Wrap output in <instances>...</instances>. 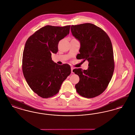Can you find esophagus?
<instances>
[{
	"instance_id": "1",
	"label": "esophagus",
	"mask_w": 135,
	"mask_h": 135,
	"mask_svg": "<svg viewBox=\"0 0 135 135\" xmlns=\"http://www.w3.org/2000/svg\"><path fill=\"white\" fill-rule=\"evenodd\" d=\"M74 68H73V67H71V73H73V70H74Z\"/></svg>"
}]
</instances>
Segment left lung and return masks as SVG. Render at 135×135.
<instances>
[{"label": "left lung", "mask_w": 135, "mask_h": 135, "mask_svg": "<svg viewBox=\"0 0 135 135\" xmlns=\"http://www.w3.org/2000/svg\"><path fill=\"white\" fill-rule=\"evenodd\" d=\"M71 31L80 43L78 58L88 61L89 66L87 70H73L79 77L76 91L84 98L98 96L107 88L114 70L111 40L103 29L91 23L72 25Z\"/></svg>", "instance_id": "obj_1"}]
</instances>
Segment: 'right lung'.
Listing matches in <instances>:
<instances>
[{"label": "right lung", "instance_id": "right-lung-1", "mask_svg": "<svg viewBox=\"0 0 135 135\" xmlns=\"http://www.w3.org/2000/svg\"><path fill=\"white\" fill-rule=\"evenodd\" d=\"M70 25H46L26 41L22 58V71L31 89L43 98L58 94L63 82L71 73L69 65H60L51 59L58 51L59 42L69 33Z\"/></svg>", "mask_w": 135, "mask_h": 135}]
</instances>
